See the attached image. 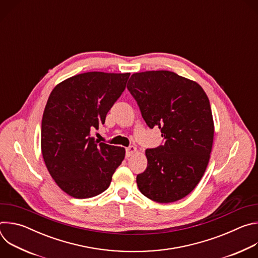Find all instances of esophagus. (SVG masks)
Instances as JSON below:
<instances>
[{"mask_svg":"<svg viewBox=\"0 0 258 258\" xmlns=\"http://www.w3.org/2000/svg\"><path fill=\"white\" fill-rule=\"evenodd\" d=\"M136 151H137V148H136L135 146H130V147H127V148H126L125 156H126V157H130V156H132Z\"/></svg>","mask_w":258,"mask_h":258,"instance_id":"esophagus-1","label":"esophagus"}]
</instances>
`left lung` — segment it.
<instances>
[{
  "label": "left lung",
  "mask_w": 258,
  "mask_h": 258,
  "mask_svg": "<svg viewBox=\"0 0 258 258\" xmlns=\"http://www.w3.org/2000/svg\"><path fill=\"white\" fill-rule=\"evenodd\" d=\"M126 88L146 124L158 127L164 140L146 150L148 165L137 175L139 190L159 203L186 197L204 174L212 148L213 119L205 92L167 70L134 73Z\"/></svg>",
  "instance_id": "8db88e82"
}]
</instances>
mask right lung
<instances>
[{
    "instance_id": "obj_1",
    "label": "right lung",
    "mask_w": 258,
    "mask_h": 258,
    "mask_svg": "<svg viewBox=\"0 0 258 258\" xmlns=\"http://www.w3.org/2000/svg\"><path fill=\"white\" fill-rule=\"evenodd\" d=\"M130 73L86 72L54 88L42 120L41 146L46 166L66 194L86 199L104 192L125 150L94 140L93 128L125 89Z\"/></svg>"
}]
</instances>
